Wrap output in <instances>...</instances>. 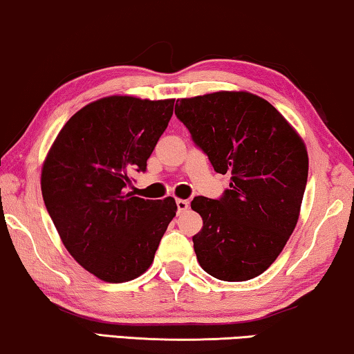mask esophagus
Returning a JSON list of instances; mask_svg holds the SVG:
<instances>
[{"label":"esophagus","instance_id":"34e87169","mask_svg":"<svg viewBox=\"0 0 354 354\" xmlns=\"http://www.w3.org/2000/svg\"><path fill=\"white\" fill-rule=\"evenodd\" d=\"M176 207H178V213H184V211H187L189 208V202L183 198H176Z\"/></svg>","mask_w":354,"mask_h":354}]
</instances>
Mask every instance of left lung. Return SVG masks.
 Listing matches in <instances>:
<instances>
[{"label":"left lung","instance_id":"1","mask_svg":"<svg viewBox=\"0 0 354 354\" xmlns=\"http://www.w3.org/2000/svg\"><path fill=\"white\" fill-rule=\"evenodd\" d=\"M214 171L230 173L219 200L195 197L203 227L192 236L200 267L223 281L259 277L275 262L299 221L308 154L294 127L250 92H214L176 102Z\"/></svg>","mask_w":354,"mask_h":354}]
</instances>
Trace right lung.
Wrapping results in <instances>:
<instances>
[{
  "instance_id": "right-lung-1",
  "label": "right lung",
  "mask_w": 354,
  "mask_h": 354,
  "mask_svg": "<svg viewBox=\"0 0 354 354\" xmlns=\"http://www.w3.org/2000/svg\"><path fill=\"white\" fill-rule=\"evenodd\" d=\"M175 100L111 95L79 109L59 131L41 170V191L62 243L103 281L124 283L151 267L176 216L173 197L127 191L165 131Z\"/></svg>"
}]
</instances>
